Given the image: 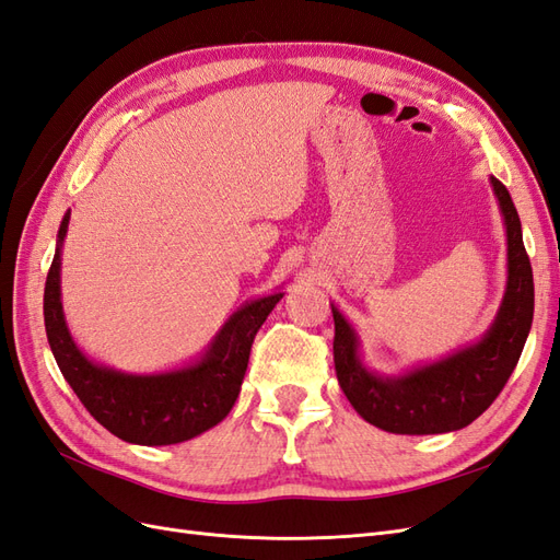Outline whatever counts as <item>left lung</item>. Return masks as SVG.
Listing matches in <instances>:
<instances>
[{
	"label": "left lung",
	"mask_w": 560,
	"mask_h": 560,
	"mask_svg": "<svg viewBox=\"0 0 560 560\" xmlns=\"http://www.w3.org/2000/svg\"><path fill=\"white\" fill-rule=\"evenodd\" d=\"M506 229V290L481 341L404 376H378L360 360L358 334L334 313V366L343 395L366 422L395 434H442L477 420L510 381L533 325L535 287L521 219L506 186L490 177Z\"/></svg>",
	"instance_id": "obj_1"
}]
</instances>
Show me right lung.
<instances>
[{
  "label": "right lung",
  "instance_id": "right-lung-1",
  "mask_svg": "<svg viewBox=\"0 0 560 560\" xmlns=\"http://www.w3.org/2000/svg\"><path fill=\"white\" fill-rule=\"evenodd\" d=\"M67 224L70 212L62 217L56 257L46 276L44 325L65 381L89 413L114 436L142 446L179 444L222 422L238 399L254 336L282 299V292L249 301L235 311L198 362L165 374H121L91 362L65 325L60 249Z\"/></svg>",
  "mask_w": 560,
  "mask_h": 560
}]
</instances>
